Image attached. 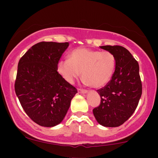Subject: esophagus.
I'll return each mask as SVG.
<instances>
[{"mask_svg": "<svg viewBox=\"0 0 158 158\" xmlns=\"http://www.w3.org/2000/svg\"><path fill=\"white\" fill-rule=\"evenodd\" d=\"M78 92L81 94H87L88 93V90H83V89H78Z\"/></svg>", "mask_w": 158, "mask_h": 158, "instance_id": "esophagus-1", "label": "esophagus"}]
</instances>
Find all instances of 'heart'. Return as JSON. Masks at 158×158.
Returning a JSON list of instances; mask_svg holds the SVG:
<instances>
[{
	"mask_svg": "<svg viewBox=\"0 0 158 158\" xmlns=\"http://www.w3.org/2000/svg\"><path fill=\"white\" fill-rule=\"evenodd\" d=\"M115 67V57L111 52L78 48L70 52L69 59H61L58 61L56 70L70 84H73L82 71L83 82L98 88L109 82Z\"/></svg>",
	"mask_w": 158,
	"mask_h": 158,
	"instance_id": "obj_1",
	"label": "heart"
}]
</instances>
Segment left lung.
I'll return each instance as SVG.
<instances>
[{
    "label": "left lung",
    "instance_id": "obj_1",
    "mask_svg": "<svg viewBox=\"0 0 158 158\" xmlns=\"http://www.w3.org/2000/svg\"><path fill=\"white\" fill-rule=\"evenodd\" d=\"M111 52L116 67L111 80L97 90L100 105L93 110L99 124L105 127H117L133 114L142 94L139 64L127 49L121 46L99 47Z\"/></svg>",
    "mask_w": 158,
    "mask_h": 158
}]
</instances>
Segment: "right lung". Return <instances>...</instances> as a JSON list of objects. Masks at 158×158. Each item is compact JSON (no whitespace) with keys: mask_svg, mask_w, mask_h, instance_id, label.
Listing matches in <instances>:
<instances>
[{"mask_svg":"<svg viewBox=\"0 0 158 158\" xmlns=\"http://www.w3.org/2000/svg\"><path fill=\"white\" fill-rule=\"evenodd\" d=\"M69 43L39 42L19 60L15 94L30 118L39 126L53 127L61 123L77 90L56 70Z\"/></svg>","mask_w":158,"mask_h":158,"instance_id":"add662e5","label":"right lung"}]
</instances>
